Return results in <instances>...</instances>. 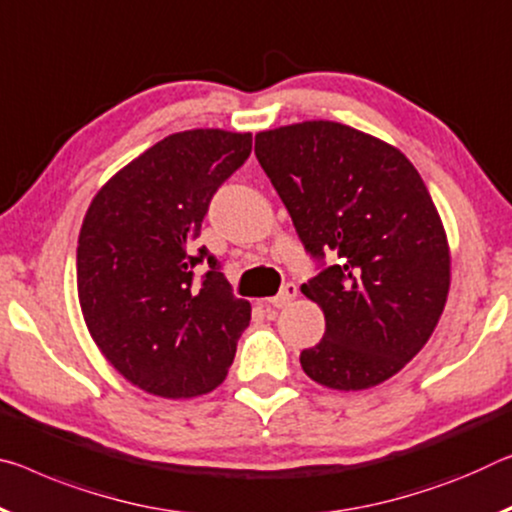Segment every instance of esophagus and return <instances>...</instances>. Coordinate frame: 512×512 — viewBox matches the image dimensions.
Segmentation results:
<instances>
[{
    "instance_id": "34e87169",
    "label": "esophagus",
    "mask_w": 512,
    "mask_h": 512,
    "mask_svg": "<svg viewBox=\"0 0 512 512\" xmlns=\"http://www.w3.org/2000/svg\"><path fill=\"white\" fill-rule=\"evenodd\" d=\"M296 296H298V289H296V285H294V282H287V285H282L280 294H278V296H273V298H269V300H266V303H269L271 307H285V305H289L291 300H294Z\"/></svg>"
}]
</instances>
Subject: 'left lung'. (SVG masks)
Masks as SVG:
<instances>
[{
	"instance_id": "obj_1",
	"label": "left lung",
	"mask_w": 512,
	"mask_h": 512,
	"mask_svg": "<svg viewBox=\"0 0 512 512\" xmlns=\"http://www.w3.org/2000/svg\"><path fill=\"white\" fill-rule=\"evenodd\" d=\"M255 154L319 264L300 291L319 303L326 332L300 367L342 392L392 378L433 335L451 280L449 243L417 168L330 120L259 132Z\"/></svg>"
}]
</instances>
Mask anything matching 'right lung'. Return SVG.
Instances as JSON below:
<instances>
[{"mask_svg":"<svg viewBox=\"0 0 512 512\" xmlns=\"http://www.w3.org/2000/svg\"><path fill=\"white\" fill-rule=\"evenodd\" d=\"M250 150L253 134H170L113 175L86 212L77 289L88 332L129 383L154 396L216 389L250 323L248 300L196 243L218 186Z\"/></svg>","mask_w":512,"mask_h":512,"instance_id":"add662e5","label":"right lung"}]
</instances>
